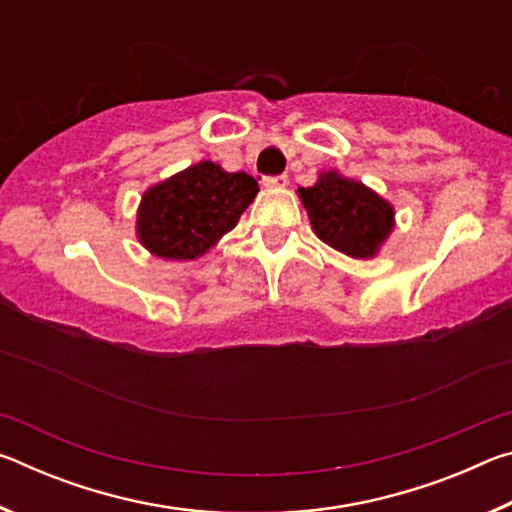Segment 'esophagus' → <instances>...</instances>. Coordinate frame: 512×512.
<instances>
[{"instance_id": "obj_1", "label": "esophagus", "mask_w": 512, "mask_h": 512, "mask_svg": "<svg viewBox=\"0 0 512 512\" xmlns=\"http://www.w3.org/2000/svg\"><path fill=\"white\" fill-rule=\"evenodd\" d=\"M287 183H289V178L284 176V173H280V176H264L262 178V185L266 189H282V187H287Z\"/></svg>"}]
</instances>
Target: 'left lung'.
Listing matches in <instances>:
<instances>
[{"label":"left lung","instance_id":"obj_1","mask_svg":"<svg viewBox=\"0 0 512 512\" xmlns=\"http://www.w3.org/2000/svg\"><path fill=\"white\" fill-rule=\"evenodd\" d=\"M311 228L327 246L343 255L368 259L393 230V207L357 180L336 171L320 173L314 187H300Z\"/></svg>","mask_w":512,"mask_h":512}]
</instances>
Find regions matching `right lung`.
Segmentation results:
<instances>
[{
	"label": "right lung",
	"mask_w": 512,
	"mask_h": 512,
	"mask_svg": "<svg viewBox=\"0 0 512 512\" xmlns=\"http://www.w3.org/2000/svg\"><path fill=\"white\" fill-rule=\"evenodd\" d=\"M257 192L248 173H228L203 160L142 196L137 237L158 257L196 259L235 228Z\"/></svg>",
	"instance_id": "1"
}]
</instances>
